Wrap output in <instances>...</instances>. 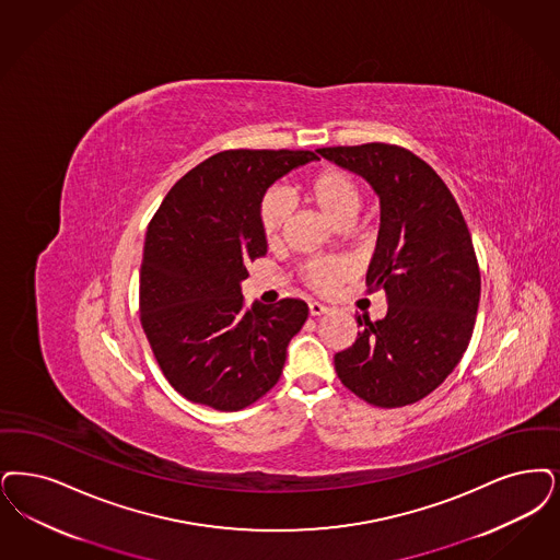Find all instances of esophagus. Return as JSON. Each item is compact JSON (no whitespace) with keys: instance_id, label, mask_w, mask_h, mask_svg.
Masks as SVG:
<instances>
[{"instance_id":"1","label":"esophagus","mask_w":560,"mask_h":560,"mask_svg":"<svg viewBox=\"0 0 560 560\" xmlns=\"http://www.w3.org/2000/svg\"><path fill=\"white\" fill-rule=\"evenodd\" d=\"M308 313H311V316H320V314L329 313V308H327L325 304H318V302H311V304H308Z\"/></svg>"}]
</instances>
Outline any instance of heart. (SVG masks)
<instances>
[{"instance_id":"obj_1","label":"heart","mask_w":560,"mask_h":560,"mask_svg":"<svg viewBox=\"0 0 560 560\" xmlns=\"http://www.w3.org/2000/svg\"><path fill=\"white\" fill-rule=\"evenodd\" d=\"M306 194L329 223L350 224L359 214L362 191L354 177L339 168H323L306 185ZM291 214V200L283 191H269L260 201V226L267 240L279 237ZM350 275L343 260H313L306 265V283L316 291H334Z\"/></svg>"}]
</instances>
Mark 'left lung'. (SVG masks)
Instances as JSON below:
<instances>
[{"label":"left lung","instance_id":"8db88e82","mask_svg":"<svg viewBox=\"0 0 560 560\" xmlns=\"http://www.w3.org/2000/svg\"><path fill=\"white\" fill-rule=\"evenodd\" d=\"M380 198V235L366 272L387 314L359 316L357 341L336 354L341 383L364 402L398 408L431 394L469 346L481 277L463 212L440 175L412 152L364 143L320 148Z\"/></svg>","mask_w":560,"mask_h":560}]
</instances>
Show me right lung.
I'll return each mask as SVG.
<instances>
[{
    "label": "right lung",
    "instance_id": "add662e5",
    "mask_svg": "<svg viewBox=\"0 0 560 560\" xmlns=\"http://www.w3.org/2000/svg\"><path fill=\"white\" fill-rule=\"evenodd\" d=\"M314 152L229 150L189 171L145 233L139 313L168 383L191 402L240 410L283 373L288 346L308 318L302 300L247 311V262L267 254L260 201Z\"/></svg>",
    "mask_w": 560,
    "mask_h": 560
}]
</instances>
